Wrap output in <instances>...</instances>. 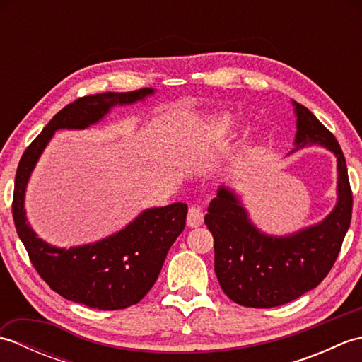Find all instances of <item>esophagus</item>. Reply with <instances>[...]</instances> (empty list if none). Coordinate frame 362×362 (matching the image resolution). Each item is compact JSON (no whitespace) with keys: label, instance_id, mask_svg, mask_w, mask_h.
<instances>
[{"label":"esophagus","instance_id":"esophagus-1","mask_svg":"<svg viewBox=\"0 0 362 362\" xmlns=\"http://www.w3.org/2000/svg\"><path fill=\"white\" fill-rule=\"evenodd\" d=\"M187 224L189 227H199L204 224V211L199 206H189Z\"/></svg>","mask_w":362,"mask_h":362}]
</instances>
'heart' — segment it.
<instances>
[{
    "instance_id": "1",
    "label": "heart",
    "mask_w": 362,
    "mask_h": 362,
    "mask_svg": "<svg viewBox=\"0 0 362 362\" xmlns=\"http://www.w3.org/2000/svg\"><path fill=\"white\" fill-rule=\"evenodd\" d=\"M236 124H238V119L235 115L221 113L205 121V124L202 126V135L206 138V140L221 141L228 135H232Z\"/></svg>"
}]
</instances>
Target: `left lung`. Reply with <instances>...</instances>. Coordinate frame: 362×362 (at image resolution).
Instances as JSON below:
<instances>
[{
	"instance_id": "obj_1",
	"label": "left lung",
	"mask_w": 362,
	"mask_h": 362,
	"mask_svg": "<svg viewBox=\"0 0 362 362\" xmlns=\"http://www.w3.org/2000/svg\"><path fill=\"white\" fill-rule=\"evenodd\" d=\"M294 149L319 146L336 157V204L324 219L286 235L266 233L250 219L236 189L218 188L205 214L214 238V272L222 291L247 308H274L303 296L325 279L351 221L347 165L333 134L296 101Z\"/></svg>"
}]
</instances>
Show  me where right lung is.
I'll return each instance as SVG.
<instances>
[{"label": "right lung", "mask_w": 362, "mask_h": 362, "mask_svg": "<svg viewBox=\"0 0 362 362\" xmlns=\"http://www.w3.org/2000/svg\"><path fill=\"white\" fill-rule=\"evenodd\" d=\"M156 93L141 88L127 93L81 98L60 110L23 153L15 175L13 222L37 272L62 297L88 308L112 311L132 306L158 279L168 250L187 224V204L143 210L129 224L103 240L57 247L43 241L26 216L25 197L30 175L57 130H83L101 122L113 107L143 103Z\"/></svg>", "instance_id": "1"}]
</instances>
